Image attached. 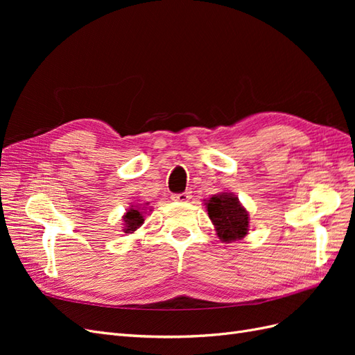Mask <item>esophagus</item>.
Returning a JSON list of instances; mask_svg holds the SVG:
<instances>
[{"instance_id":"1","label":"esophagus","mask_w":355,"mask_h":355,"mask_svg":"<svg viewBox=\"0 0 355 355\" xmlns=\"http://www.w3.org/2000/svg\"><path fill=\"white\" fill-rule=\"evenodd\" d=\"M191 192H182V194H173L171 196V200L175 201H180V202H187L191 200Z\"/></svg>"}]
</instances>
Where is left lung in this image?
Masks as SVG:
<instances>
[{"mask_svg": "<svg viewBox=\"0 0 355 355\" xmlns=\"http://www.w3.org/2000/svg\"><path fill=\"white\" fill-rule=\"evenodd\" d=\"M206 209L220 241L244 239L249 232V213L231 192H220L206 201Z\"/></svg>", "mask_w": 355, "mask_h": 355, "instance_id": "obj_1", "label": "left lung"}]
</instances>
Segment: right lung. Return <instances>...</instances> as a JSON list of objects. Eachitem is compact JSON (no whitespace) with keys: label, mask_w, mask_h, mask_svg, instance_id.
Instances as JSON below:
<instances>
[{"label":"right lung","mask_w":355,"mask_h":355,"mask_svg":"<svg viewBox=\"0 0 355 355\" xmlns=\"http://www.w3.org/2000/svg\"><path fill=\"white\" fill-rule=\"evenodd\" d=\"M145 213L146 211L142 207H139V206H132L130 209H128L127 213L123 216V220H124V230L123 231L125 234L135 232L144 223V220H145L144 219V214Z\"/></svg>","instance_id":"add662e5"}]
</instances>
